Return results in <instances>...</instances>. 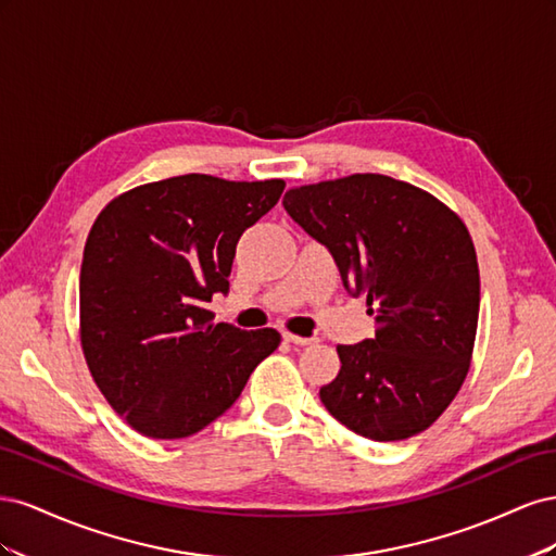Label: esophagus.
Listing matches in <instances>:
<instances>
[{"mask_svg":"<svg viewBox=\"0 0 556 556\" xmlns=\"http://www.w3.org/2000/svg\"><path fill=\"white\" fill-rule=\"evenodd\" d=\"M282 339L288 341V343H292V345H301V348L317 343V339H313V336H296V333H290V331H285Z\"/></svg>","mask_w":556,"mask_h":556,"instance_id":"1","label":"esophagus"}]
</instances>
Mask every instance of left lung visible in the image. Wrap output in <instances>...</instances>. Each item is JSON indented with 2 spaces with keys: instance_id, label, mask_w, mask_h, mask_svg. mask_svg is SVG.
Listing matches in <instances>:
<instances>
[{
  "instance_id": "left-lung-1",
  "label": "left lung",
  "mask_w": 556,
  "mask_h": 556,
  "mask_svg": "<svg viewBox=\"0 0 556 556\" xmlns=\"http://www.w3.org/2000/svg\"><path fill=\"white\" fill-rule=\"evenodd\" d=\"M285 211L329 248L376 336L339 345L325 408L364 439L403 441L443 415L468 374L480 271L462 217L433 194L380 174L292 188Z\"/></svg>"
}]
</instances>
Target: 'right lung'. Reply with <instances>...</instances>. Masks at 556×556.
<instances>
[{"instance_id": "right-lung-1", "label": "right lung", "mask_w": 556, "mask_h": 556, "mask_svg": "<svg viewBox=\"0 0 556 556\" xmlns=\"http://www.w3.org/2000/svg\"><path fill=\"white\" fill-rule=\"evenodd\" d=\"M285 180L185 174L139 185L97 215L80 266V345L99 392L148 439L220 417L280 345L276 329L213 325L241 233Z\"/></svg>"}]
</instances>
